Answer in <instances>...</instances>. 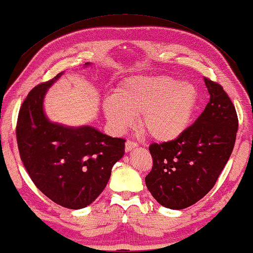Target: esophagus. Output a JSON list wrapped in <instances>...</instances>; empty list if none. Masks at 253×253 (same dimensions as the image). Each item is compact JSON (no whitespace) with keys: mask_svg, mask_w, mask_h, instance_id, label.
I'll use <instances>...</instances> for the list:
<instances>
[{"mask_svg":"<svg viewBox=\"0 0 253 253\" xmlns=\"http://www.w3.org/2000/svg\"><path fill=\"white\" fill-rule=\"evenodd\" d=\"M136 146H137V143H136V142L127 141V142L125 143V151H126V152H129V151L133 150V148L136 147Z\"/></svg>","mask_w":253,"mask_h":253,"instance_id":"esophagus-1","label":"esophagus"}]
</instances>
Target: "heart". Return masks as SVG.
<instances>
[{
  "instance_id": "obj_1",
  "label": "heart",
  "mask_w": 253,
  "mask_h": 253,
  "mask_svg": "<svg viewBox=\"0 0 253 253\" xmlns=\"http://www.w3.org/2000/svg\"><path fill=\"white\" fill-rule=\"evenodd\" d=\"M198 102L197 89L169 76H147L128 80L115 91L114 98L103 103V112L116 131L122 133L134 125L158 142L178 138L194 116Z\"/></svg>"
}]
</instances>
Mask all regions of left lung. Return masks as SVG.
Returning a JSON list of instances; mask_svg holds the SVG:
<instances>
[{"mask_svg":"<svg viewBox=\"0 0 253 253\" xmlns=\"http://www.w3.org/2000/svg\"><path fill=\"white\" fill-rule=\"evenodd\" d=\"M204 81L211 98L196 122L173 141L148 147L153 167L145 178L147 189L171 210H183L206 196L234 147L239 120L233 102L220 84Z\"/></svg>","mask_w":253,"mask_h":253,"instance_id":"left-lung-1","label":"left lung"}]
</instances>
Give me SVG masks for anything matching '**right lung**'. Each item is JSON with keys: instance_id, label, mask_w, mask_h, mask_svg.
Segmentation results:
<instances>
[{"instance_id": "right-lung-1", "label": "right lung", "mask_w": 253, "mask_h": 253, "mask_svg": "<svg viewBox=\"0 0 253 253\" xmlns=\"http://www.w3.org/2000/svg\"><path fill=\"white\" fill-rule=\"evenodd\" d=\"M62 74L28 93L20 108L15 133L20 158L35 186L58 205L80 210L105 189L112 167L123 158L126 141L91 126L66 127L47 119L43 97Z\"/></svg>"}]
</instances>
